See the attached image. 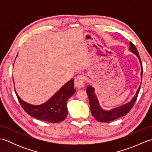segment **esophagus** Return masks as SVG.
I'll use <instances>...</instances> for the list:
<instances>
[{
  "label": "esophagus",
  "instance_id": "obj_1",
  "mask_svg": "<svg viewBox=\"0 0 152 152\" xmlns=\"http://www.w3.org/2000/svg\"><path fill=\"white\" fill-rule=\"evenodd\" d=\"M74 85L77 88H82L84 87V77L82 75L76 76L74 79Z\"/></svg>",
  "mask_w": 152,
  "mask_h": 152
}]
</instances>
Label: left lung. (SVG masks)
Masks as SVG:
<instances>
[{
	"instance_id": "8db88e82",
	"label": "left lung",
	"mask_w": 152,
	"mask_h": 152,
	"mask_svg": "<svg viewBox=\"0 0 152 152\" xmlns=\"http://www.w3.org/2000/svg\"><path fill=\"white\" fill-rule=\"evenodd\" d=\"M129 50L132 53H133L137 56L138 58V60L140 61V64L141 66V80L142 78V64L140 60V58L139 56V54L137 51V48L135 47L134 45L131 42L129 43ZM141 86V83H140ZM140 86L139 88H138L137 91L136 92V94L134 95L131 101L124 104H122L121 106H117V107L112 108L109 110H104L101 108V106L99 104V102L98 101V99L95 93V89L93 88L92 86H88L87 87L86 92L87 94L88 95L89 101V105H90V109H91V112L92 115L94 117L96 120H97L100 122H104V123H108L112 121H114L115 119H118L122 116H124L127 113L131 110V109L133 108V105L134 104L135 102L137 101V96L139 93Z\"/></svg>"
}]
</instances>
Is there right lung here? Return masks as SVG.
I'll return each mask as SVG.
<instances>
[{"mask_svg": "<svg viewBox=\"0 0 152 152\" xmlns=\"http://www.w3.org/2000/svg\"><path fill=\"white\" fill-rule=\"evenodd\" d=\"M15 92L22 108L28 114L39 120L55 124L62 121L66 118V102L75 93L76 89L74 88V80L72 78L61 87L49 100L39 105L31 104L23 101L16 91Z\"/></svg>", "mask_w": 152, "mask_h": 152, "instance_id": "add662e5", "label": "right lung"}]
</instances>
